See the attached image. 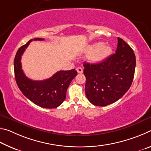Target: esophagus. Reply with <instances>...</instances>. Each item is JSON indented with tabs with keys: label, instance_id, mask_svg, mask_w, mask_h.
I'll list each match as a JSON object with an SVG mask.
<instances>
[{
	"label": "esophagus",
	"instance_id": "esophagus-1",
	"mask_svg": "<svg viewBox=\"0 0 151 151\" xmlns=\"http://www.w3.org/2000/svg\"><path fill=\"white\" fill-rule=\"evenodd\" d=\"M76 71H77L78 73L80 74V73H83V68H82L78 67V68H76Z\"/></svg>",
	"mask_w": 151,
	"mask_h": 151
}]
</instances>
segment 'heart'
<instances>
[{
	"label": "heart",
	"instance_id": "1",
	"mask_svg": "<svg viewBox=\"0 0 151 151\" xmlns=\"http://www.w3.org/2000/svg\"><path fill=\"white\" fill-rule=\"evenodd\" d=\"M89 53L88 59L93 63H101L106 60L112 55V48L111 45L104 44L102 42L93 43L86 48Z\"/></svg>",
	"mask_w": 151,
	"mask_h": 151
}]
</instances>
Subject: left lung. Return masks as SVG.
I'll return each instance as SVG.
<instances>
[{"label": "left lung", "instance_id": "1", "mask_svg": "<svg viewBox=\"0 0 151 151\" xmlns=\"http://www.w3.org/2000/svg\"><path fill=\"white\" fill-rule=\"evenodd\" d=\"M85 94L95 106H105L127 93L133 81L136 58L131 47L121 38L114 54L98 64L84 63Z\"/></svg>", "mask_w": 151, "mask_h": 151}]
</instances>
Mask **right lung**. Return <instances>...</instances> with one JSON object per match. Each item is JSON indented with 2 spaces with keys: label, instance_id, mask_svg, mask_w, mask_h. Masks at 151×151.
I'll list each match as a JSON object with an SVG mask.
<instances>
[{
  "label": "right lung",
  "instance_id": "add662e5",
  "mask_svg": "<svg viewBox=\"0 0 151 151\" xmlns=\"http://www.w3.org/2000/svg\"><path fill=\"white\" fill-rule=\"evenodd\" d=\"M43 40L40 38L31 39L19 48L14 60V76L20 91L30 101L42 108L54 109L65 101L66 90L77 72L75 69L60 70L43 81H32L27 77L22 69V55L30 42Z\"/></svg>",
  "mask_w": 151,
  "mask_h": 151
}]
</instances>
